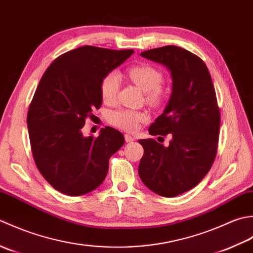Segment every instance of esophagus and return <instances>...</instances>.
I'll list each match as a JSON object with an SVG mask.
<instances>
[{
  "instance_id": "esophagus-1",
  "label": "esophagus",
  "mask_w": 253,
  "mask_h": 253,
  "mask_svg": "<svg viewBox=\"0 0 253 253\" xmlns=\"http://www.w3.org/2000/svg\"><path fill=\"white\" fill-rule=\"evenodd\" d=\"M125 138H126V142H132V141H134V137L131 136L130 134H126Z\"/></svg>"
}]
</instances>
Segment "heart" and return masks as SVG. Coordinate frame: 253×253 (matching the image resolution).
I'll list each match as a JSON object with an SVG mask.
<instances>
[{
  "mask_svg": "<svg viewBox=\"0 0 253 253\" xmlns=\"http://www.w3.org/2000/svg\"><path fill=\"white\" fill-rule=\"evenodd\" d=\"M127 75L134 84H136L146 94V99L152 104H159L165 97L162 88L163 73L151 64L133 65L127 70ZM120 88V76L116 72H110L104 76L100 83L101 98L106 104L116 101ZM148 120L145 111L132 109H118L109 113V122L117 127L128 132L135 131L141 123Z\"/></svg>",
  "mask_w": 253,
  "mask_h": 253,
  "instance_id": "b5f03b06",
  "label": "heart"
}]
</instances>
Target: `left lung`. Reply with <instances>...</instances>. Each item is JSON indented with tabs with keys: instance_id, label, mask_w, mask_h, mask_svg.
I'll list each match as a JSON object with an SVG mask.
<instances>
[{
	"instance_id": "obj_1",
	"label": "left lung",
	"mask_w": 253,
	"mask_h": 253,
	"mask_svg": "<svg viewBox=\"0 0 253 253\" xmlns=\"http://www.w3.org/2000/svg\"><path fill=\"white\" fill-rule=\"evenodd\" d=\"M141 55L171 74L168 105L148 132L172 138L167 147L154 138L138 141L144 148L138 174L153 192L173 198L194 188L214 163L220 126L216 92L203 60L188 50L165 45Z\"/></svg>"
}]
</instances>
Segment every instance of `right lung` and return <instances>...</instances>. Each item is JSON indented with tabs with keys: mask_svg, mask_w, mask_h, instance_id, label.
I'll use <instances>...</instances> for the list:
<instances>
[{
	"mask_svg": "<svg viewBox=\"0 0 253 253\" xmlns=\"http://www.w3.org/2000/svg\"><path fill=\"white\" fill-rule=\"evenodd\" d=\"M133 52L84 45L58 56L41 77L27 113L29 140L36 166L58 191L76 197L99 187L125 144L113 127L97 137L82 128L101 106V80Z\"/></svg>",
	"mask_w": 253,
	"mask_h": 253,
	"instance_id": "right-lung-1",
	"label": "right lung"
}]
</instances>
